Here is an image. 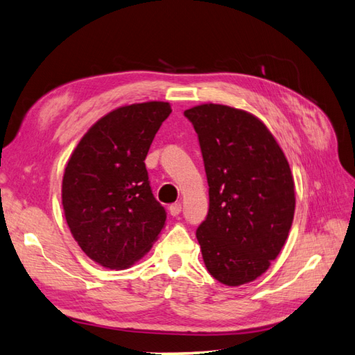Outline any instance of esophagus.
Listing matches in <instances>:
<instances>
[{
    "label": "esophagus",
    "mask_w": 355,
    "mask_h": 355,
    "mask_svg": "<svg viewBox=\"0 0 355 355\" xmlns=\"http://www.w3.org/2000/svg\"><path fill=\"white\" fill-rule=\"evenodd\" d=\"M169 213H171L172 216H178L180 213H181V204H180V202L172 204L171 207H169Z\"/></svg>",
    "instance_id": "34e87169"
}]
</instances>
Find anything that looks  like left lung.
Instances as JSON below:
<instances>
[{
    "mask_svg": "<svg viewBox=\"0 0 355 355\" xmlns=\"http://www.w3.org/2000/svg\"><path fill=\"white\" fill-rule=\"evenodd\" d=\"M200 139L209 213L196 230L205 268L225 286L254 282L289 236L295 183L282 148L254 114L222 104L184 112Z\"/></svg>",
    "mask_w": 355,
    "mask_h": 355,
    "instance_id": "8db88e82",
    "label": "left lung"
}]
</instances>
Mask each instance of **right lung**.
<instances>
[{
	"instance_id": "right-lung-1",
	"label": "right lung",
	"mask_w": 355,
	"mask_h": 355,
	"mask_svg": "<svg viewBox=\"0 0 355 355\" xmlns=\"http://www.w3.org/2000/svg\"><path fill=\"white\" fill-rule=\"evenodd\" d=\"M171 112L163 101L118 107L87 130L66 164V222L87 257L107 269L135 265L164 228L145 159Z\"/></svg>"
}]
</instances>
